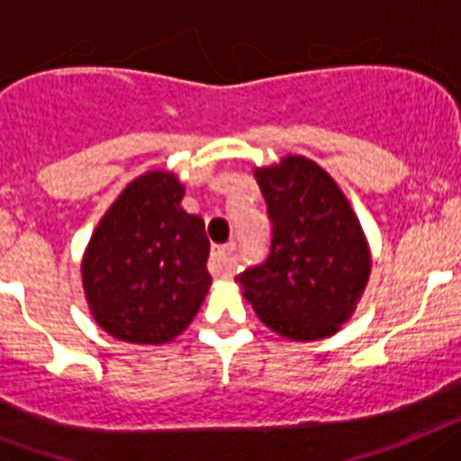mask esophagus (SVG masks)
<instances>
[{
	"instance_id": "1",
	"label": "esophagus",
	"mask_w": 461,
	"mask_h": 461,
	"mask_svg": "<svg viewBox=\"0 0 461 461\" xmlns=\"http://www.w3.org/2000/svg\"><path fill=\"white\" fill-rule=\"evenodd\" d=\"M234 243L213 248V253H211V271H213L215 276H220V278H230L231 267H234Z\"/></svg>"
}]
</instances>
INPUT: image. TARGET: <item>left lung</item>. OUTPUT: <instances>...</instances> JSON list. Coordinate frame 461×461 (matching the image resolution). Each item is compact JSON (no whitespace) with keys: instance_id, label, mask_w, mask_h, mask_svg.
<instances>
[{"instance_id":"left-lung-1","label":"left lung","mask_w":461,"mask_h":461,"mask_svg":"<svg viewBox=\"0 0 461 461\" xmlns=\"http://www.w3.org/2000/svg\"><path fill=\"white\" fill-rule=\"evenodd\" d=\"M271 230L267 262L236 283L264 325L290 341L334 336L371 276V250L350 202L318 162L285 155L253 171Z\"/></svg>"}]
</instances>
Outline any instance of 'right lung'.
Returning <instances> with one entry per match:
<instances>
[{"instance_id":"right-lung-1","label":"right lung","mask_w":461,"mask_h":461,"mask_svg":"<svg viewBox=\"0 0 461 461\" xmlns=\"http://www.w3.org/2000/svg\"><path fill=\"white\" fill-rule=\"evenodd\" d=\"M185 185L153 169L120 192L81 262L92 318L106 334L162 346L187 330L211 287L203 220L181 206Z\"/></svg>"}]
</instances>
